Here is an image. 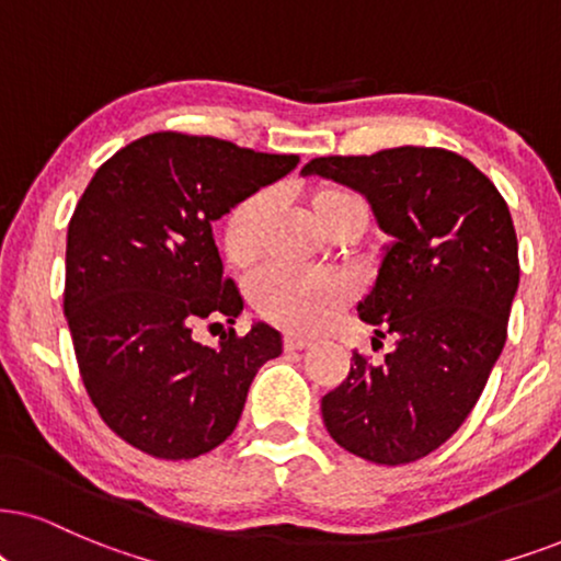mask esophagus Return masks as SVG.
Segmentation results:
<instances>
[{
  "label": "esophagus",
  "mask_w": 561,
  "mask_h": 561,
  "mask_svg": "<svg viewBox=\"0 0 561 561\" xmlns=\"http://www.w3.org/2000/svg\"><path fill=\"white\" fill-rule=\"evenodd\" d=\"M313 344V336H300V333H287L285 336V350H305V346Z\"/></svg>",
  "instance_id": "34e87169"
}]
</instances>
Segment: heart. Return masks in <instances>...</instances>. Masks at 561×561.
I'll list each match as a JSON object with an SVG mask.
<instances>
[{"label": "heart", "mask_w": 561, "mask_h": 561, "mask_svg": "<svg viewBox=\"0 0 561 561\" xmlns=\"http://www.w3.org/2000/svg\"><path fill=\"white\" fill-rule=\"evenodd\" d=\"M308 211L316 228L329 232L339 219L363 209L359 198L342 186H318L308 194ZM268 217V198H243L225 219L222 245L232 266L245 268L259 259L261 236ZM253 305L266 321L289 331H316L331 321L350 300V285L336 274H300L272 268L253 282Z\"/></svg>", "instance_id": "heart-1"}]
</instances>
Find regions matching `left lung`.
<instances>
[{
	"label": "left lung",
	"instance_id": "obj_1",
	"mask_svg": "<svg viewBox=\"0 0 561 561\" xmlns=\"http://www.w3.org/2000/svg\"><path fill=\"white\" fill-rule=\"evenodd\" d=\"M302 173L359 191L393 238L357 310L396 350L380 365L352 352L321 401L325 430L370 463L420 460L466 422L505 346L520 282L513 217L473 162L439 147L331 154Z\"/></svg>",
	"mask_w": 561,
	"mask_h": 561
}]
</instances>
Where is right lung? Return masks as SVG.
I'll return each mask as SVG.
<instances>
[{"label":"right lung","instance_id":"add662e5","mask_svg":"<svg viewBox=\"0 0 561 561\" xmlns=\"http://www.w3.org/2000/svg\"><path fill=\"white\" fill-rule=\"evenodd\" d=\"M215 137L147 134L105 160L67 232L64 316L84 388L118 437L165 460L215 450L236 430L248 388L282 354L256 323L198 344V321L236 318L211 222L297 168Z\"/></svg>","mask_w":561,"mask_h":561}]
</instances>
